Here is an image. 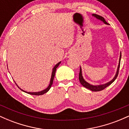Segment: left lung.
<instances>
[{"mask_svg": "<svg viewBox=\"0 0 129 129\" xmlns=\"http://www.w3.org/2000/svg\"><path fill=\"white\" fill-rule=\"evenodd\" d=\"M92 15L94 16V17H95L96 19H100V20H101V21H103L104 23H106V24H108L107 22L106 21V20H105L104 18L103 17H102V16H101L100 15H98V14H93ZM121 58V53L120 54V57H119V65H118L116 73V75H115V76L114 77L113 79H112V81H110V82H107V83H106L105 84H103V85H91V84H90L89 83H88V82H87L86 81H85V80L84 79L83 77H82V71H81V68H80V72H79V79L80 82H81V84H82V85H83L84 87H85V88H88V89L91 90V91H101V90H103L104 89V88H106V87L109 86V85H110L111 84L113 83L114 81H115V79H116L117 76H118V73H119V67H120Z\"/></svg>", "mask_w": 129, "mask_h": 129, "instance_id": "left-lung-1", "label": "left lung"}]
</instances>
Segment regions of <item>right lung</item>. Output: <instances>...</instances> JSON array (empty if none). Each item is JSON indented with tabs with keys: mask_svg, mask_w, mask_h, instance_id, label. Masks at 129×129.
I'll use <instances>...</instances> for the list:
<instances>
[{
	"mask_svg": "<svg viewBox=\"0 0 129 129\" xmlns=\"http://www.w3.org/2000/svg\"><path fill=\"white\" fill-rule=\"evenodd\" d=\"M60 63V62H59L57 63V64H56V66H54V67L53 68V72H52V74H51V79H50V84H49V85H48V87H47V88H46V89L44 90H42V91H39V92H27V91H24V90H22L21 88H19V87L18 86H17V85H17V86L18 87V88H20V89L22 91H24V92H25V93H28V94H32V95H42V94H44V93H47V91H48V90H49L50 89V88H51V85H52L53 82V79H54V75H55V73H56V69H57V67H58L59 66Z\"/></svg>",
	"mask_w": 129,
	"mask_h": 129,
	"instance_id": "obj_1",
	"label": "right lung"
}]
</instances>
